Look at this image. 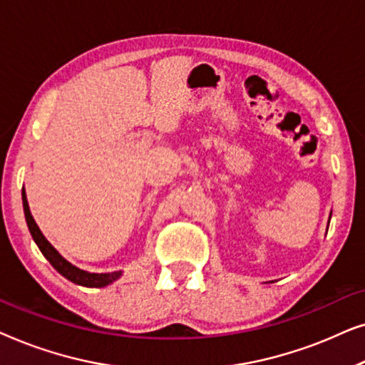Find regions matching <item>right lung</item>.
<instances>
[{"instance_id":"right-lung-1","label":"right lung","mask_w":365,"mask_h":365,"mask_svg":"<svg viewBox=\"0 0 365 365\" xmlns=\"http://www.w3.org/2000/svg\"><path fill=\"white\" fill-rule=\"evenodd\" d=\"M23 209H24V217H26V224L29 232H31L33 241L36 242V246L39 247V251L43 252V256L48 259L49 264L56 269V271L71 281L78 286H84V287H106L109 284H113L116 279L123 276V271H114V272H88L83 271L76 266H73L71 262L66 261L61 254H59L56 249H54L51 244L48 242V239L43 236V232L39 231L38 224L34 222V219L31 216V211H29L28 206V199H26V192L23 191Z\"/></svg>"}]
</instances>
